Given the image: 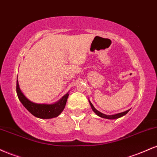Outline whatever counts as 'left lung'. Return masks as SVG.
Returning <instances> with one entry per match:
<instances>
[{
    "instance_id": "obj_1",
    "label": "left lung",
    "mask_w": 157,
    "mask_h": 157,
    "mask_svg": "<svg viewBox=\"0 0 157 157\" xmlns=\"http://www.w3.org/2000/svg\"><path fill=\"white\" fill-rule=\"evenodd\" d=\"M89 103H90V105H91V107L94 111V112L96 113L97 115H98L99 117H102V118L109 119V120H113V119H117V118L121 117L124 116V115H125L126 113H127L129 111H130V109H129V110H128V111H124V112H122V113H117V114H114V115H106V114H104V113H102L101 112H100L99 111H97V110L95 109L92 103H91V102L90 101H89Z\"/></svg>"
}]
</instances>
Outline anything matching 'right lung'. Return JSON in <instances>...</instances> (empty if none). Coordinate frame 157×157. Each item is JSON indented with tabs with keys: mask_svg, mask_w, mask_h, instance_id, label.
<instances>
[{
	"mask_svg": "<svg viewBox=\"0 0 157 157\" xmlns=\"http://www.w3.org/2000/svg\"><path fill=\"white\" fill-rule=\"evenodd\" d=\"M16 91H17L18 99L23 106L32 115L40 119H51L58 116L63 111L68 97V94H66L58 102L54 104H49V105L35 103L29 100L21 92L19 88L18 81H17V85H16Z\"/></svg>",
	"mask_w": 157,
	"mask_h": 157,
	"instance_id": "right-lung-1",
	"label": "right lung"
}]
</instances>
